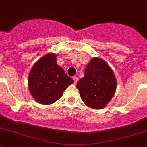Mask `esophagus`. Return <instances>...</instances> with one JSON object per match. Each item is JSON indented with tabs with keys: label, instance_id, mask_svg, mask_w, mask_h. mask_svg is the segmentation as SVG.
I'll list each match as a JSON object with an SVG mask.
<instances>
[{
	"label": "esophagus",
	"instance_id": "1",
	"mask_svg": "<svg viewBox=\"0 0 147 147\" xmlns=\"http://www.w3.org/2000/svg\"><path fill=\"white\" fill-rule=\"evenodd\" d=\"M74 83L76 84L78 82V78L76 77V76H74Z\"/></svg>",
	"mask_w": 147,
	"mask_h": 147
}]
</instances>
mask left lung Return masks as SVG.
I'll use <instances>...</instances> for the list:
<instances>
[{
    "instance_id": "left-lung-1",
    "label": "left lung",
    "mask_w": 147,
    "mask_h": 147,
    "mask_svg": "<svg viewBox=\"0 0 147 147\" xmlns=\"http://www.w3.org/2000/svg\"><path fill=\"white\" fill-rule=\"evenodd\" d=\"M81 98L92 109H102L114 96L117 88L116 78L108 64L100 58H92L84 72V76L76 84Z\"/></svg>"
}]
</instances>
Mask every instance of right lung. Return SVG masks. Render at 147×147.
Wrapping results in <instances>:
<instances>
[{"mask_svg":"<svg viewBox=\"0 0 147 147\" xmlns=\"http://www.w3.org/2000/svg\"><path fill=\"white\" fill-rule=\"evenodd\" d=\"M55 53H49L38 60L28 77L30 94L37 102L50 105L61 98L74 80L58 65Z\"/></svg>","mask_w":147,"mask_h":147,"instance_id":"1","label":"right lung"}]
</instances>
